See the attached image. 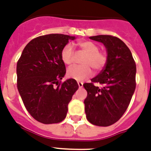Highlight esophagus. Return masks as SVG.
<instances>
[{
  "mask_svg": "<svg viewBox=\"0 0 151 151\" xmlns=\"http://www.w3.org/2000/svg\"><path fill=\"white\" fill-rule=\"evenodd\" d=\"M78 86L79 88H83V82H78Z\"/></svg>",
  "mask_w": 151,
  "mask_h": 151,
  "instance_id": "esophagus-1",
  "label": "esophagus"
}]
</instances>
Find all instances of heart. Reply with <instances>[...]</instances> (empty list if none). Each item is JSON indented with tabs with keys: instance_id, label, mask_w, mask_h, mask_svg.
I'll return each instance as SVG.
<instances>
[{
	"instance_id": "heart-1",
	"label": "heart",
	"mask_w": 151,
	"mask_h": 151,
	"mask_svg": "<svg viewBox=\"0 0 151 151\" xmlns=\"http://www.w3.org/2000/svg\"><path fill=\"white\" fill-rule=\"evenodd\" d=\"M80 50L86 54L82 60L83 65L71 67L67 71L68 78L76 81H83L92 76L93 70L96 72L102 70L107 62V55L105 52L99 51V46L91 41H83L76 43ZM61 59L65 65H70L74 60V55L72 46L69 44L63 47L61 51Z\"/></svg>"
}]
</instances>
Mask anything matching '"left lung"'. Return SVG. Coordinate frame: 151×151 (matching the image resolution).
Returning a JSON list of instances; mask_svg holds the SVG:
<instances>
[{
    "instance_id": "left-lung-1",
    "label": "left lung",
    "mask_w": 151,
    "mask_h": 151,
    "mask_svg": "<svg viewBox=\"0 0 151 151\" xmlns=\"http://www.w3.org/2000/svg\"><path fill=\"white\" fill-rule=\"evenodd\" d=\"M102 42L107 50V62L99 75L84 83L87 91L85 112L88 121L99 127H108L124 114L136 88V63L127 46L112 35L89 37ZM94 83L103 85L102 88Z\"/></svg>"
}]
</instances>
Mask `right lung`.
I'll return each instance as SVG.
<instances>
[{"instance_id": "1", "label": "right lung", "mask_w": 151, "mask_h": 151, "mask_svg": "<svg viewBox=\"0 0 151 151\" xmlns=\"http://www.w3.org/2000/svg\"><path fill=\"white\" fill-rule=\"evenodd\" d=\"M73 36L50 34L32 39L17 63V87L30 115L44 124L62 122L78 89L77 82L61 79L66 73L61 51Z\"/></svg>"}]
</instances>
